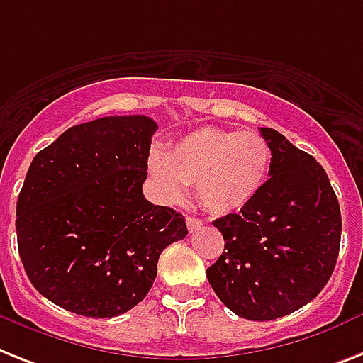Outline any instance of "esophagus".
<instances>
[{"instance_id": "obj_1", "label": "esophagus", "mask_w": 363, "mask_h": 363, "mask_svg": "<svg viewBox=\"0 0 363 363\" xmlns=\"http://www.w3.org/2000/svg\"><path fill=\"white\" fill-rule=\"evenodd\" d=\"M187 228L191 233L196 232L199 228H202V220L196 217H187Z\"/></svg>"}]
</instances>
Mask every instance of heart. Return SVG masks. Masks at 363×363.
<instances>
[{
  "label": "heart",
  "mask_w": 363,
  "mask_h": 363,
  "mask_svg": "<svg viewBox=\"0 0 363 363\" xmlns=\"http://www.w3.org/2000/svg\"><path fill=\"white\" fill-rule=\"evenodd\" d=\"M271 146L256 131L202 128L187 133L164 155L150 157V174L169 200L194 185L209 213L228 215L256 199L269 178Z\"/></svg>",
  "instance_id": "b5f03b06"
}]
</instances>
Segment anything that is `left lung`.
Returning a JSON list of instances; mask_svg holds the SVG:
<instances>
[{"label": "left lung", "instance_id": "obj_1", "mask_svg": "<svg viewBox=\"0 0 363 363\" xmlns=\"http://www.w3.org/2000/svg\"><path fill=\"white\" fill-rule=\"evenodd\" d=\"M271 178L256 199L217 218L224 252L208 280L226 308L250 321H272L313 301L336 267L340 202L315 157L282 133L262 128Z\"/></svg>", "mask_w": 363, "mask_h": 363}]
</instances>
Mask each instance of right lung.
Listing matches in <instances>:
<instances>
[{
	"instance_id": "1",
	"label": "right lung",
	"mask_w": 363,
	"mask_h": 363,
	"mask_svg": "<svg viewBox=\"0 0 363 363\" xmlns=\"http://www.w3.org/2000/svg\"><path fill=\"white\" fill-rule=\"evenodd\" d=\"M155 131L145 115L104 116L59 135L29 164L18 252L57 306L96 319L125 313L150 291L161 252L187 235L184 215L143 194Z\"/></svg>"
}]
</instances>
